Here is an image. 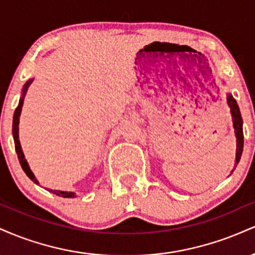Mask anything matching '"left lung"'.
Masks as SVG:
<instances>
[{
  "label": "left lung",
  "instance_id": "8db88e82",
  "mask_svg": "<svg viewBox=\"0 0 255 255\" xmlns=\"http://www.w3.org/2000/svg\"><path fill=\"white\" fill-rule=\"evenodd\" d=\"M227 103L230 109L231 120H233V127H234V131H235V136H236V156H235V166H236L239 164L240 158H241V154H242V150H244V129H242V125H244V122H242L239 105L236 103V101L234 99L231 93H227Z\"/></svg>",
  "mask_w": 255,
  "mask_h": 255
}]
</instances>
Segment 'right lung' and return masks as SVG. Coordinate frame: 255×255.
Masks as SVG:
<instances>
[{"label":"right lung","instance_id":"right-lung-1","mask_svg":"<svg viewBox=\"0 0 255 255\" xmlns=\"http://www.w3.org/2000/svg\"><path fill=\"white\" fill-rule=\"evenodd\" d=\"M32 81H33V79H30L28 81H26V84L24 85V87H22V91H21V97L19 99V105H17V108L14 111V116H13V137H14V144H15V151H16V154H17V158H19V162L20 164H21V168L22 170L25 171V174L27 175L28 177L31 178L32 181H33L36 184H39L38 182V180L34 176V174L32 172L31 168L28 166V163L27 160H26L25 158V154L24 152H22V148H21V145H20V140H19V120H20V115H21V110H22V105H24V98L26 96V92H27L28 87H30V85L32 84ZM49 192L54 193V194L58 195V197H62V198H74L77 197V194H75L74 192H67V191H56V189H48Z\"/></svg>","mask_w":255,"mask_h":255}]
</instances>
